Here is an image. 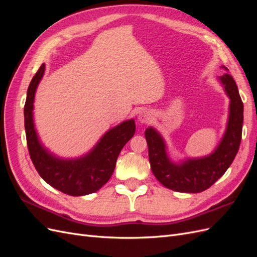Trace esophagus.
<instances>
[{"instance_id": "esophagus-1", "label": "esophagus", "mask_w": 257, "mask_h": 257, "mask_svg": "<svg viewBox=\"0 0 257 257\" xmlns=\"http://www.w3.org/2000/svg\"><path fill=\"white\" fill-rule=\"evenodd\" d=\"M151 120V113L148 110H142L138 115V121L141 123H148Z\"/></svg>"}]
</instances>
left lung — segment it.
<instances>
[{
    "label": "left lung",
    "instance_id": "left-lung-1",
    "mask_svg": "<svg viewBox=\"0 0 257 257\" xmlns=\"http://www.w3.org/2000/svg\"><path fill=\"white\" fill-rule=\"evenodd\" d=\"M220 80L230 98V111L226 133L211 155L176 165L168 160L165 144L157 131L149 127L145 132L152 173L163 185L170 190L199 193L209 189L225 174L239 150L242 134L243 103L231 75L224 74Z\"/></svg>",
    "mask_w": 257,
    "mask_h": 257
}]
</instances>
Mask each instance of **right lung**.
Instances as JSON below:
<instances>
[{
  "instance_id": "add662e5",
  "label": "right lung",
  "mask_w": 257,
  "mask_h": 257,
  "mask_svg": "<svg viewBox=\"0 0 257 257\" xmlns=\"http://www.w3.org/2000/svg\"><path fill=\"white\" fill-rule=\"evenodd\" d=\"M44 72L45 64H42L30 82L25 105V127L30 158L37 173L54 189L71 196L94 193L110 179L122 148L135 134V122L124 121L107 132L84 158L64 161L52 157L38 142L32 114L35 90Z\"/></svg>"
}]
</instances>
